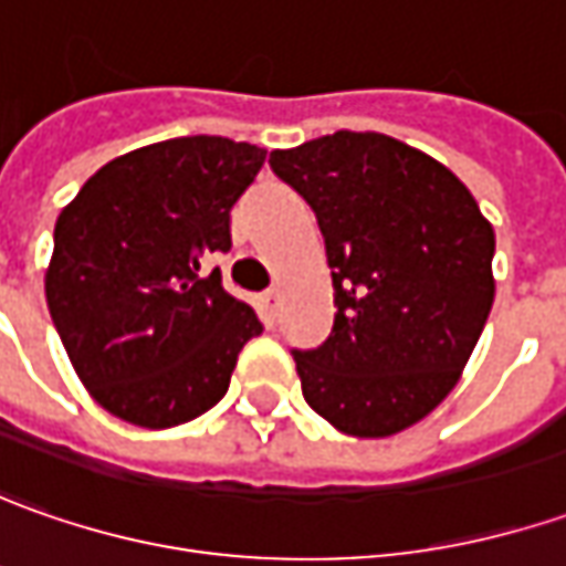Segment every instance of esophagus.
Instances as JSON below:
<instances>
[{
	"label": "esophagus",
	"instance_id": "esophagus-1",
	"mask_svg": "<svg viewBox=\"0 0 566 566\" xmlns=\"http://www.w3.org/2000/svg\"><path fill=\"white\" fill-rule=\"evenodd\" d=\"M279 301H282V297H279V291H275V287H269V291H263V294H260V310H263L269 319L279 313Z\"/></svg>",
	"mask_w": 566,
	"mask_h": 566
}]
</instances>
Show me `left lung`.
<instances>
[{"label": "left lung", "instance_id": "obj_1", "mask_svg": "<svg viewBox=\"0 0 566 566\" xmlns=\"http://www.w3.org/2000/svg\"><path fill=\"white\" fill-rule=\"evenodd\" d=\"M313 206L335 284L332 335L294 350L306 403L344 436L385 439L458 385L495 301V231L451 168L376 130L269 156Z\"/></svg>", "mask_w": 566, "mask_h": 566}]
</instances>
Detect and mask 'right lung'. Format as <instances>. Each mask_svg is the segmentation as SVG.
<instances>
[{
  "label": "right lung",
  "instance_id": "1",
  "mask_svg": "<svg viewBox=\"0 0 566 566\" xmlns=\"http://www.w3.org/2000/svg\"><path fill=\"white\" fill-rule=\"evenodd\" d=\"M263 163L253 144L175 137L106 163L62 209L46 303L77 379L112 417L168 429L224 398L263 322L206 265L231 250V206Z\"/></svg>",
  "mask_w": 566,
  "mask_h": 566
}]
</instances>
